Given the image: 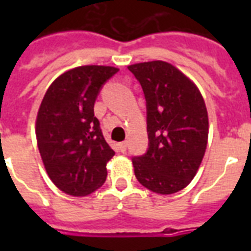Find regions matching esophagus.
<instances>
[{"mask_svg":"<svg viewBox=\"0 0 251 251\" xmlns=\"http://www.w3.org/2000/svg\"><path fill=\"white\" fill-rule=\"evenodd\" d=\"M118 146H120V150H121L122 152H125L126 149H127V142H121Z\"/></svg>","mask_w":251,"mask_h":251,"instance_id":"1","label":"esophagus"}]
</instances>
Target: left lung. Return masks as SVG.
I'll use <instances>...</instances> for the list:
<instances>
[{"label":"left lung","instance_id":"1","mask_svg":"<svg viewBox=\"0 0 251 251\" xmlns=\"http://www.w3.org/2000/svg\"><path fill=\"white\" fill-rule=\"evenodd\" d=\"M147 102L149 150L134 157L135 177L156 194L182 190L194 178L206 152L208 114L198 87L165 61L127 66Z\"/></svg>","mask_w":251,"mask_h":251}]
</instances>
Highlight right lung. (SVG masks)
I'll return each instance as SVG.
<instances>
[{"label": "right lung", "instance_id": "1", "mask_svg": "<svg viewBox=\"0 0 251 251\" xmlns=\"http://www.w3.org/2000/svg\"><path fill=\"white\" fill-rule=\"evenodd\" d=\"M118 72L86 65L53 80L36 117V141L49 178L61 191L86 197L105 182L106 163L114 151L102 137L94 113L99 91Z\"/></svg>", "mask_w": 251, "mask_h": 251}]
</instances>
